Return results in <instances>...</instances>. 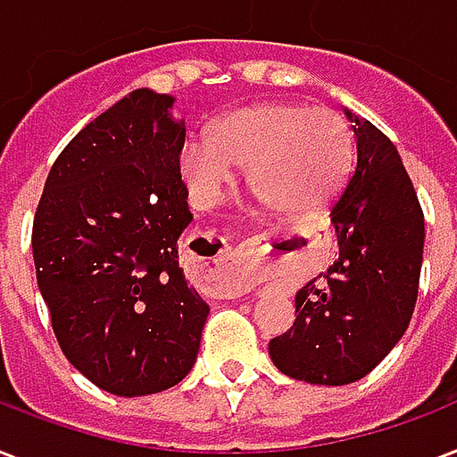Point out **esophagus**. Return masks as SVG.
I'll use <instances>...</instances> for the list:
<instances>
[{
	"label": "esophagus",
	"instance_id": "obj_1",
	"mask_svg": "<svg viewBox=\"0 0 457 457\" xmlns=\"http://www.w3.org/2000/svg\"><path fill=\"white\" fill-rule=\"evenodd\" d=\"M210 260L212 262H224L226 260L224 250H219V253L212 254ZM217 293H219V295H226V298H236V295H240V293H243V286H240V284H226L224 288H217Z\"/></svg>",
	"mask_w": 457,
	"mask_h": 457
}]
</instances>
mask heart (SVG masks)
<instances>
[{
    "label": "heart",
    "instance_id": "heart-1",
    "mask_svg": "<svg viewBox=\"0 0 457 457\" xmlns=\"http://www.w3.org/2000/svg\"><path fill=\"white\" fill-rule=\"evenodd\" d=\"M353 164L348 121L327 107L262 102L214 123L207 143L180 152V173L204 204L231 186L233 169L245 171L247 188L262 207L305 214L343 188Z\"/></svg>",
    "mask_w": 457,
    "mask_h": 457
}]
</instances>
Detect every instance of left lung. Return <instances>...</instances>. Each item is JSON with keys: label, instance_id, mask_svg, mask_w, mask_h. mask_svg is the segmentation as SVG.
<instances>
[{"label": "left lung", "instance_id": "left-lung-1", "mask_svg": "<svg viewBox=\"0 0 457 457\" xmlns=\"http://www.w3.org/2000/svg\"><path fill=\"white\" fill-rule=\"evenodd\" d=\"M355 166L331 210L338 257L295 295V321L269 341L291 379L343 386L362 379L405 334L420 288L424 214L395 145L345 112Z\"/></svg>", "mask_w": 457, "mask_h": 457}]
</instances>
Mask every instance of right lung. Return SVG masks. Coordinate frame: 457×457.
Returning a JSON list of instances; mask_svg holds the SVG:
<instances>
[{
  "mask_svg": "<svg viewBox=\"0 0 457 457\" xmlns=\"http://www.w3.org/2000/svg\"><path fill=\"white\" fill-rule=\"evenodd\" d=\"M171 95L133 90L56 157L33 221L37 286L63 355L123 398L176 386L210 305L179 267L193 221L180 180L186 126Z\"/></svg>",
  "mask_w": 457,
  "mask_h": 457,
  "instance_id": "1",
  "label": "right lung"
}]
</instances>
